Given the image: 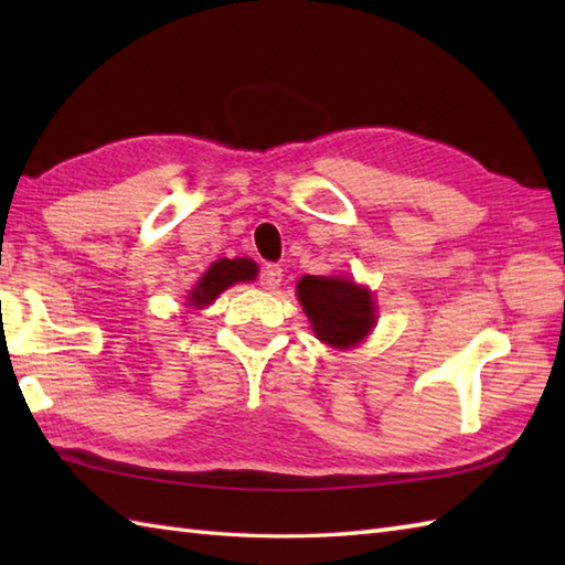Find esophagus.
<instances>
[{
  "mask_svg": "<svg viewBox=\"0 0 565 565\" xmlns=\"http://www.w3.org/2000/svg\"><path fill=\"white\" fill-rule=\"evenodd\" d=\"M281 267H276V264H267V267H262V274H259V284L264 286L267 291H274L276 286L281 284Z\"/></svg>",
  "mask_w": 565,
  "mask_h": 565,
  "instance_id": "1",
  "label": "esophagus"
}]
</instances>
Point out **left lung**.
Listing matches in <instances>:
<instances>
[{"instance_id": "1", "label": "left lung", "mask_w": 565, "mask_h": 565, "mask_svg": "<svg viewBox=\"0 0 565 565\" xmlns=\"http://www.w3.org/2000/svg\"><path fill=\"white\" fill-rule=\"evenodd\" d=\"M298 301L313 326L318 340L330 347H352L374 328V301L366 289L350 279L303 276L298 281Z\"/></svg>"}]
</instances>
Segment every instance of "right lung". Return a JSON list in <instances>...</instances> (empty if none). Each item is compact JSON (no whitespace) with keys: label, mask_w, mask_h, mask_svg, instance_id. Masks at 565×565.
Instances as JSON below:
<instances>
[{"label":"right lung","mask_w":565,"mask_h":565,"mask_svg":"<svg viewBox=\"0 0 565 565\" xmlns=\"http://www.w3.org/2000/svg\"><path fill=\"white\" fill-rule=\"evenodd\" d=\"M257 276V264L245 257L237 259H218L213 262L209 271L201 276V281L194 286V291L189 294V306L203 308L211 301H215V296L223 294L227 286H233L237 281H252Z\"/></svg>","instance_id":"obj_1"}]
</instances>
